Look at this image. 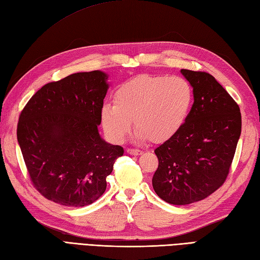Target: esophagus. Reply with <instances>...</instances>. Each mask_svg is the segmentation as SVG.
Here are the masks:
<instances>
[{"label": "esophagus", "instance_id": "1", "mask_svg": "<svg viewBox=\"0 0 260 260\" xmlns=\"http://www.w3.org/2000/svg\"><path fill=\"white\" fill-rule=\"evenodd\" d=\"M127 153L131 154V155L137 156V155H141L143 153V150L137 149V148H127Z\"/></svg>", "mask_w": 260, "mask_h": 260}]
</instances>
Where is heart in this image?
Masks as SVG:
<instances>
[{
    "label": "heart",
    "instance_id": "obj_1",
    "mask_svg": "<svg viewBox=\"0 0 260 260\" xmlns=\"http://www.w3.org/2000/svg\"><path fill=\"white\" fill-rule=\"evenodd\" d=\"M192 101V87L184 77L140 75L116 89L114 104L103 105L102 126L111 140L119 143L134 120L138 137L164 143L183 127Z\"/></svg>",
    "mask_w": 260,
    "mask_h": 260
}]
</instances>
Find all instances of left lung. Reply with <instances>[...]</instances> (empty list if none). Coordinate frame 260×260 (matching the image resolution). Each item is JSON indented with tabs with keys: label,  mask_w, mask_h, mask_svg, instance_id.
I'll use <instances>...</instances> for the list:
<instances>
[{
	"label": "left lung",
	"mask_w": 260,
	"mask_h": 260,
	"mask_svg": "<svg viewBox=\"0 0 260 260\" xmlns=\"http://www.w3.org/2000/svg\"><path fill=\"white\" fill-rule=\"evenodd\" d=\"M180 72L192 86L194 104L177 134L155 149L158 167L152 182L162 201L188 205L225 183L240 136L241 114L213 75Z\"/></svg>",
	"instance_id": "1"
}]
</instances>
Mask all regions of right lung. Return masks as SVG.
I'll list each match as a JSON object with an SVG mask.
<instances>
[{
  "instance_id": "right-lung-1",
  "label": "right lung",
  "mask_w": 260,
  "mask_h": 260,
  "mask_svg": "<svg viewBox=\"0 0 260 260\" xmlns=\"http://www.w3.org/2000/svg\"><path fill=\"white\" fill-rule=\"evenodd\" d=\"M106 80L105 73L93 71L47 83L20 114L17 142L29 179L48 201L69 207L94 203L124 154L99 134Z\"/></svg>"
}]
</instances>
